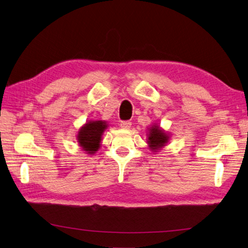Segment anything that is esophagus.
<instances>
[{
  "mask_svg": "<svg viewBox=\"0 0 248 248\" xmlns=\"http://www.w3.org/2000/svg\"><path fill=\"white\" fill-rule=\"evenodd\" d=\"M131 122H129V120H124V122H122L120 123V128L123 129H130L131 128Z\"/></svg>",
  "mask_w": 248,
  "mask_h": 248,
  "instance_id": "34e87169",
  "label": "esophagus"
}]
</instances>
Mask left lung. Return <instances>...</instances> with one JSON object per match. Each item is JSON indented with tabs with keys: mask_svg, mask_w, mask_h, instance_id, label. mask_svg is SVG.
Masks as SVG:
<instances>
[{
	"mask_svg": "<svg viewBox=\"0 0 248 248\" xmlns=\"http://www.w3.org/2000/svg\"><path fill=\"white\" fill-rule=\"evenodd\" d=\"M147 136V142L149 148L154 152H157L163 147H165L170 140V134L165 132V130H163L156 124H152L150 128H148Z\"/></svg>",
	"mask_w": 248,
	"mask_h": 248,
	"instance_id": "8db88e82",
	"label": "left lung"
}]
</instances>
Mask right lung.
<instances>
[{"label": "right lung", "instance_id": "1", "mask_svg": "<svg viewBox=\"0 0 248 248\" xmlns=\"http://www.w3.org/2000/svg\"><path fill=\"white\" fill-rule=\"evenodd\" d=\"M107 128L108 124L105 120H90L78 131L79 146L88 154H94L100 148L102 134Z\"/></svg>", "mask_w": 248, "mask_h": 248}]
</instances>
